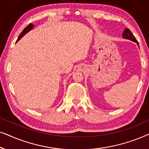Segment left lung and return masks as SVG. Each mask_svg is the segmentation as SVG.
Returning <instances> with one entry per match:
<instances>
[{
  "mask_svg": "<svg viewBox=\"0 0 149 149\" xmlns=\"http://www.w3.org/2000/svg\"><path fill=\"white\" fill-rule=\"evenodd\" d=\"M123 37L124 38H125V39H130L132 40V41L136 42L138 45V42L137 41V40H136V38H135V36L133 35V34L132 33V32L130 31L128 28H125V29L124 30L123 33Z\"/></svg>",
  "mask_w": 149,
  "mask_h": 149,
  "instance_id": "1",
  "label": "left lung"
}]
</instances>
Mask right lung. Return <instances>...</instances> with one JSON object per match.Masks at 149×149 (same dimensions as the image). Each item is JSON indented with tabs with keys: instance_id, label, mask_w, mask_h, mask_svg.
<instances>
[{
	"instance_id": "1",
	"label": "right lung",
	"mask_w": 149,
	"mask_h": 149,
	"mask_svg": "<svg viewBox=\"0 0 149 149\" xmlns=\"http://www.w3.org/2000/svg\"><path fill=\"white\" fill-rule=\"evenodd\" d=\"M33 27H34V25H33V24H30L29 25L26 26V27L24 29L23 31H22V32H21V34H19V37H18V38H17V41H16V42H17L18 41V40H19L22 37H23V36H24V35H25V34H26V33H28V32L30 31V30H31L32 29V28H33Z\"/></svg>"
}]
</instances>
